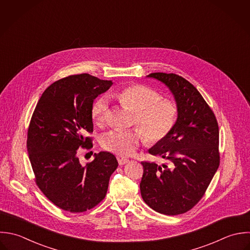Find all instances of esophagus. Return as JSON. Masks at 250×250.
<instances>
[{"label": "esophagus", "instance_id": "esophagus-1", "mask_svg": "<svg viewBox=\"0 0 250 250\" xmlns=\"http://www.w3.org/2000/svg\"><path fill=\"white\" fill-rule=\"evenodd\" d=\"M117 160H118V163H119V165H125V164H127L128 162H129V159H127V158H125V157H122V156H118L117 157Z\"/></svg>", "mask_w": 250, "mask_h": 250}]
</instances>
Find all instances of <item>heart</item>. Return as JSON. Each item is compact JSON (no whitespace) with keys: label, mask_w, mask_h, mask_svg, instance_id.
I'll use <instances>...</instances> for the list:
<instances>
[{"label":"heart","mask_w":250,"mask_h":250,"mask_svg":"<svg viewBox=\"0 0 250 250\" xmlns=\"http://www.w3.org/2000/svg\"><path fill=\"white\" fill-rule=\"evenodd\" d=\"M115 97L123 104L137 111L136 123L141 129H115L107 133L102 140L104 149L121 156H130L146 142L156 144L165 140L173 129L178 107L170 100H161V95L145 85L132 84L119 90ZM108 103L104 98L98 99L92 105L91 114L98 125H104L108 117Z\"/></svg>","instance_id":"obj_1"}]
</instances>
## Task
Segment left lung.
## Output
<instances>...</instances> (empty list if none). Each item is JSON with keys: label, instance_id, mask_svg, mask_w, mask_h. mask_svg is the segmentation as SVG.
<instances>
[{"label": "left lung", "instance_id": "left-lung-1", "mask_svg": "<svg viewBox=\"0 0 250 250\" xmlns=\"http://www.w3.org/2000/svg\"><path fill=\"white\" fill-rule=\"evenodd\" d=\"M147 78L169 89L178 107V117L166 139L148 150L168 164L142 162L141 194L155 211L177 215L197 205L219 167L218 123L200 92L182 77L152 73Z\"/></svg>", "mask_w": 250, "mask_h": 250}]
</instances>
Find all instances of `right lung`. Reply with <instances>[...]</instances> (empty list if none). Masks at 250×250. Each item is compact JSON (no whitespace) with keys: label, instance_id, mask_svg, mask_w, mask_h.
<instances>
[{"label":"right lung","instance_id":"add662e5","mask_svg":"<svg viewBox=\"0 0 250 250\" xmlns=\"http://www.w3.org/2000/svg\"><path fill=\"white\" fill-rule=\"evenodd\" d=\"M112 85L88 74L70 76L45 89L28 129L27 150L36 183L45 197L70 212H83L105 197L118 166L112 153L101 151L83 166L80 147L90 149L94 100Z\"/></svg>","mask_w":250,"mask_h":250}]
</instances>
